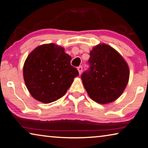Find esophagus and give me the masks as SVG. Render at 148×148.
Wrapping results in <instances>:
<instances>
[{
  "mask_svg": "<svg viewBox=\"0 0 148 148\" xmlns=\"http://www.w3.org/2000/svg\"><path fill=\"white\" fill-rule=\"evenodd\" d=\"M82 70H83V69H82V66H79L78 67V70L79 75H80L82 74Z\"/></svg>",
  "mask_w": 148,
  "mask_h": 148,
  "instance_id": "34e87169",
  "label": "esophagus"
}]
</instances>
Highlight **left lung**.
<instances>
[{
  "mask_svg": "<svg viewBox=\"0 0 148 148\" xmlns=\"http://www.w3.org/2000/svg\"><path fill=\"white\" fill-rule=\"evenodd\" d=\"M90 70L81 76L91 99L99 104L116 100L127 86L130 70L122 55L109 45L102 43L90 51Z\"/></svg>",
  "mask_w": 148,
  "mask_h": 148,
  "instance_id": "left-lung-1",
  "label": "left lung"
}]
</instances>
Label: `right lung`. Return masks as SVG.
I'll list each match as a JSON object with an SVG mask.
<instances>
[{"label": "right lung", "mask_w": 148, "mask_h": 148, "mask_svg": "<svg viewBox=\"0 0 148 148\" xmlns=\"http://www.w3.org/2000/svg\"><path fill=\"white\" fill-rule=\"evenodd\" d=\"M71 59L64 48L54 43L41 45L29 54L23 64V76L34 99L50 103L65 95L79 75L70 64Z\"/></svg>", "instance_id": "1"}]
</instances>
